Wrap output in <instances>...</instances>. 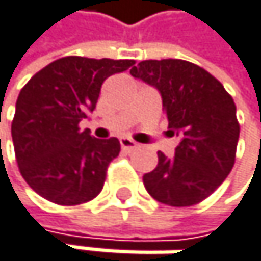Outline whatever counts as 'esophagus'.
I'll return each mask as SVG.
<instances>
[{
	"instance_id": "esophagus-1",
	"label": "esophagus",
	"mask_w": 261,
	"mask_h": 261,
	"mask_svg": "<svg viewBox=\"0 0 261 261\" xmlns=\"http://www.w3.org/2000/svg\"><path fill=\"white\" fill-rule=\"evenodd\" d=\"M120 146H122L123 150H126V152H129V150H133L138 147V144L133 141V139H129V138H122L120 139Z\"/></svg>"
}]
</instances>
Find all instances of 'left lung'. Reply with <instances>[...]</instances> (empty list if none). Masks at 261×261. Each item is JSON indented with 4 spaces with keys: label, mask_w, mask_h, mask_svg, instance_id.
Returning <instances> with one entry per match:
<instances>
[{
    "label": "left lung",
    "mask_w": 261,
    "mask_h": 261,
    "mask_svg": "<svg viewBox=\"0 0 261 261\" xmlns=\"http://www.w3.org/2000/svg\"><path fill=\"white\" fill-rule=\"evenodd\" d=\"M129 73L160 93L168 133L179 138L175 157L159 152L157 167L143 176L147 192L171 207L199 204L234 165L239 123L232 97L215 76L188 61H143Z\"/></svg>",
    "instance_id": "left-lung-1"
}]
</instances>
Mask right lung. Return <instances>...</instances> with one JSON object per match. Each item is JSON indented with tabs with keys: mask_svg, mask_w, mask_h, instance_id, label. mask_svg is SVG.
I'll use <instances>...</instances> for the list:
<instances>
[{
	"mask_svg": "<svg viewBox=\"0 0 261 261\" xmlns=\"http://www.w3.org/2000/svg\"><path fill=\"white\" fill-rule=\"evenodd\" d=\"M133 64L69 56L46 65L22 88L11 133L19 170L36 194L78 205L102 191L120 143L93 138L80 122L96 109L106 78Z\"/></svg>",
	"mask_w": 261,
	"mask_h": 261,
	"instance_id": "1",
	"label": "right lung"
}]
</instances>
